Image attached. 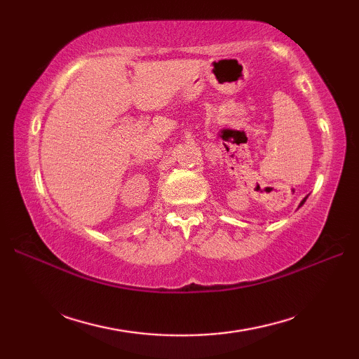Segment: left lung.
Returning <instances> with one entry per match:
<instances>
[{
	"instance_id": "obj_1",
	"label": "left lung",
	"mask_w": 359,
	"mask_h": 359,
	"mask_svg": "<svg viewBox=\"0 0 359 359\" xmlns=\"http://www.w3.org/2000/svg\"><path fill=\"white\" fill-rule=\"evenodd\" d=\"M304 202H306V199H304V201H302V203H304ZM302 203H301V205H302Z\"/></svg>"
}]
</instances>
